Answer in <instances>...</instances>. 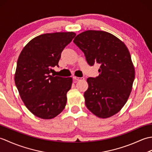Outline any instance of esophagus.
Returning <instances> with one entry per match:
<instances>
[{
	"instance_id": "34e87169",
	"label": "esophagus",
	"mask_w": 152,
	"mask_h": 152,
	"mask_svg": "<svg viewBox=\"0 0 152 152\" xmlns=\"http://www.w3.org/2000/svg\"><path fill=\"white\" fill-rule=\"evenodd\" d=\"M73 78L74 80H75V81H80V80H84V78H80V77H77L75 76H73Z\"/></svg>"
}]
</instances>
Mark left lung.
Returning a JSON list of instances; mask_svg holds the SVG:
<instances>
[{
    "label": "left lung",
    "mask_w": 152,
    "mask_h": 152,
    "mask_svg": "<svg viewBox=\"0 0 152 152\" xmlns=\"http://www.w3.org/2000/svg\"><path fill=\"white\" fill-rule=\"evenodd\" d=\"M89 65L101 64L99 75L87 80V108L100 118H108L124 107L131 94L135 72L126 45L111 33L88 30L74 38Z\"/></svg>",
    "instance_id": "obj_1"
}]
</instances>
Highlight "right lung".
Here are the masks:
<instances>
[{"label": "right lung", "instance_id": "1", "mask_svg": "<svg viewBox=\"0 0 152 152\" xmlns=\"http://www.w3.org/2000/svg\"><path fill=\"white\" fill-rule=\"evenodd\" d=\"M74 32L46 33L27 44L18 57L15 83L25 106L37 117L50 119L62 112L72 78L50 75L63 49L75 37Z\"/></svg>", "mask_w": 152, "mask_h": 152}]
</instances>
